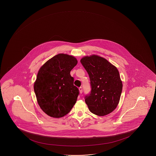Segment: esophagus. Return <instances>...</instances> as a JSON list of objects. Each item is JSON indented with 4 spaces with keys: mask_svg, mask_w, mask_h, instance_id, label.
<instances>
[{
    "mask_svg": "<svg viewBox=\"0 0 156 156\" xmlns=\"http://www.w3.org/2000/svg\"><path fill=\"white\" fill-rule=\"evenodd\" d=\"M79 91H80V94L82 93L83 88L82 87H80L79 88Z\"/></svg>",
    "mask_w": 156,
    "mask_h": 156,
    "instance_id": "esophagus-1",
    "label": "esophagus"
}]
</instances>
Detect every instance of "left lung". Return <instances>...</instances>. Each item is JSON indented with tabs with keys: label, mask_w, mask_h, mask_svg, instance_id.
I'll return each mask as SVG.
<instances>
[{
	"label": "left lung",
	"mask_w": 156,
	"mask_h": 156,
	"mask_svg": "<svg viewBox=\"0 0 156 156\" xmlns=\"http://www.w3.org/2000/svg\"><path fill=\"white\" fill-rule=\"evenodd\" d=\"M88 74L91 91L85 101L91 113L104 116L116 108L122 93V82L119 71L107 60L96 55L82 58Z\"/></svg>",
	"instance_id": "left-lung-1"
}]
</instances>
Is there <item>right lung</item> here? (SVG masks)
I'll return each mask as SVG.
<instances>
[{
  "instance_id": "obj_1",
  "label": "right lung",
  "mask_w": 156,
  "mask_h": 156,
  "mask_svg": "<svg viewBox=\"0 0 156 156\" xmlns=\"http://www.w3.org/2000/svg\"><path fill=\"white\" fill-rule=\"evenodd\" d=\"M76 59L59 54L47 61L38 72L34 92L41 110L49 116L59 118L67 115L77 100L78 88L70 71Z\"/></svg>"
}]
</instances>
